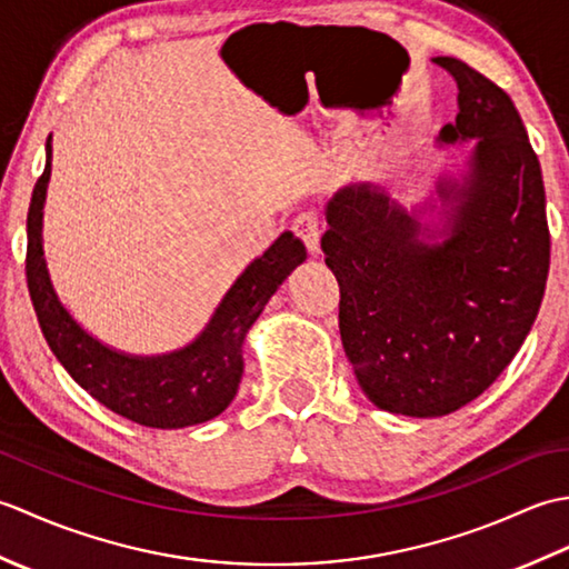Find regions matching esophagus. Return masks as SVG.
<instances>
[{
    "mask_svg": "<svg viewBox=\"0 0 569 569\" xmlns=\"http://www.w3.org/2000/svg\"><path fill=\"white\" fill-rule=\"evenodd\" d=\"M293 232L303 239L310 253H318L320 249V234H322V222L316 212H300L293 220Z\"/></svg>",
    "mask_w": 569,
    "mask_h": 569,
    "instance_id": "34e87169",
    "label": "esophagus"
}]
</instances>
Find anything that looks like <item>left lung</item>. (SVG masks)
Wrapping results in <instances>:
<instances>
[{
	"mask_svg": "<svg viewBox=\"0 0 569 569\" xmlns=\"http://www.w3.org/2000/svg\"><path fill=\"white\" fill-rule=\"evenodd\" d=\"M457 119L440 139H477L440 244L383 190L349 186L328 202L325 263L340 283V335L373 406L440 418L475 401L511 365L538 318L550 269L540 161L497 82L450 56Z\"/></svg>",
	"mask_w": 569,
	"mask_h": 569,
	"instance_id": "8db88e82",
	"label": "left lung"
}]
</instances>
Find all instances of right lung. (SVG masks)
Wrapping results in <instances>:
<instances>
[{
  "label": "right lung",
  "mask_w": 569,
  "mask_h": 569,
  "mask_svg": "<svg viewBox=\"0 0 569 569\" xmlns=\"http://www.w3.org/2000/svg\"><path fill=\"white\" fill-rule=\"evenodd\" d=\"M48 178L51 137L46 143V168L36 180L27 214V286L41 332L56 359L92 398L139 426L173 430L220 416L232 403L244 371V335L283 278L306 259L303 241L291 232L278 237L229 288L198 340L180 352L147 359L119 355L92 340L58 303L41 244Z\"/></svg>",
  "instance_id": "right-lung-1"
}]
</instances>
